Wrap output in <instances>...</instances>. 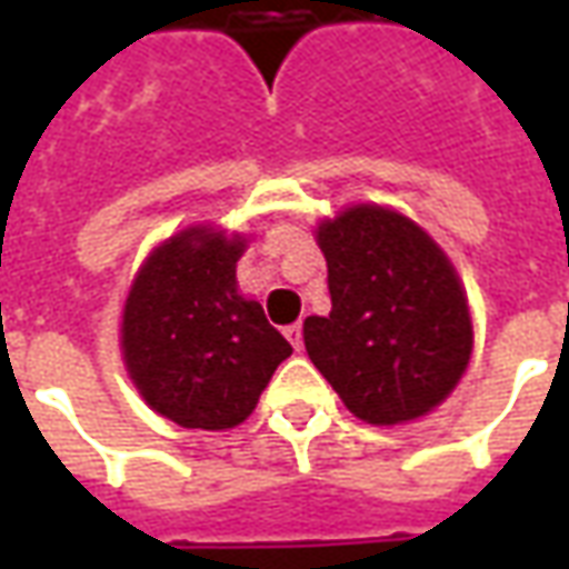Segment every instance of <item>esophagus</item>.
Segmentation results:
<instances>
[{
    "mask_svg": "<svg viewBox=\"0 0 569 569\" xmlns=\"http://www.w3.org/2000/svg\"><path fill=\"white\" fill-rule=\"evenodd\" d=\"M286 338H289V345L296 347V350H301V345H305V341H301V338H305V335H301V322L286 326Z\"/></svg>",
    "mask_w": 569,
    "mask_h": 569,
    "instance_id": "esophagus-1",
    "label": "esophagus"
}]
</instances>
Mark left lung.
<instances>
[{
	"label": "left lung",
	"mask_w": 569,
	"mask_h": 569,
	"mask_svg": "<svg viewBox=\"0 0 569 569\" xmlns=\"http://www.w3.org/2000/svg\"><path fill=\"white\" fill-rule=\"evenodd\" d=\"M329 317L305 320V347L359 420L423 418L472 353V320L451 261L427 231L383 207H353L317 231Z\"/></svg>",
	"instance_id": "obj_1"
}]
</instances>
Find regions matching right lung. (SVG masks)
Here are the masks:
<instances>
[{"label":"right lung","instance_id":"obj_1","mask_svg":"<svg viewBox=\"0 0 569 569\" xmlns=\"http://www.w3.org/2000/svg\"><path fill=\"white\" fill-rule=\"evenodd\" d=\"M240 237L188 228L130 286L121 347L137 390L186 429L243 423L292 345L237 292Z\"/></svg>","mask_w":569,"mask_h":569}]
</instances>
